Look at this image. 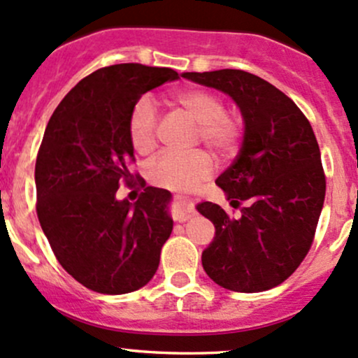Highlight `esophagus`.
I'll return each instance as SVG.
<instances>
[{
	"mask_svg": "<svg viewBox=\"0 0 358 358\" xmlns=\"http://www.w3.org/2000/svg\"><path fill=\"white\" fill-rule=\"evenodd\" d=\"M176 202H178V207H180V210H178V221H187V217L188 215L192 214V212H194V202H192L190 199H187V197H182V195H176Z\"/></svg>",
	"mask_w": 358,
	"mask_h": 358,
	"instance_id": "1",
	"label": "esophagus"
}]
</instances>
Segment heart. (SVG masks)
I'll return each instance as SVG.
<instances>
[{"instance_id": "obj_1", "label": "heart", "mask_w": 358, "mask_h": 358, "mask_svg": "<svg viewBox=\"0 0 358 358\" xmlns=\"http://www.w3.org/2000/svg\"><path fill=\"white\" fill-rule=\"evenodd\" d=\"M170 103L182 108L199 122L197 139L219 156H231L243 141V124L234 113L224 112V101L206 90L187 88L171 93ZM158 117L146 98H141L131 108L127 122L129 139L139 155H148L156 146ZM212 158L203 149L190 152H161L148 166V178L158 187L187 190L212 171Z\"/></svg>"}]
</instances>
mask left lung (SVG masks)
I'll list each match as a JSON object with an SVG mask.
<instances>
[{"label":"left lung","instance_id":"8db88e82","mask_svg":"<svg viewBox=\"0 0 358 358\" xmlns=\"http://www.w3.org/2000/svg\"><path fill=\"white\" fill-rule=\"evenodd\" d=\"M182 76L229 95L245 119L236 159L215 180L241 214L231 217L212 202L197 206L215 227L203 270L234 292L277 287L308 255L323 209L326 178L311 124L285 93L246 71Z\"/></svg>","mask_w":358,"mask_h":358}]
</instances>
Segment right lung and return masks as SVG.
I'll use <instances>...</instances> for the list:
<instances>
[{"label":"right lung","mask_w":358,"mask_h":358,"mask_svg":"<svg viewBox=\"0 0 358 358\" xmlns=\"http://www.w3.org/2000/svg\"><path fill=\"white\" fill-rule=\"evenodd\" d=\"M178 80L170 68L107 66L83 78L47 124L35 163L37 215L57 262L86 289L127 294L144 287L170 238L171 194L131 173V108L149 90ZM120 185L145 190L134 204Z\"/></svg>","instance_id":"1"}]
</instances>
